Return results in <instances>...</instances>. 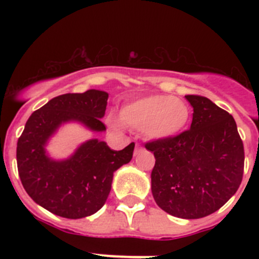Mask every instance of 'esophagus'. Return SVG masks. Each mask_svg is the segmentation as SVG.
<instances>
[{"mask_svg": "<svg viewBox=\"0 0 259 259\" xmlns=\"http://www.w3.org/2000/svg\"><path fill=\"white\" fill-rule=\"evenodd\" d=\"M143 150H144V149H143V146H142V145H140V144H137V145H135V149H134V156L139 155V154L142 153Z\"/></svg>", "mask_w": 259, "mask_h": 259, "instance_id": "esophagus-1", "label": "esophagus"}]
</instances>
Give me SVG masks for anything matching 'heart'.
<instances>
[{
	"label": "heart",
	"mask_w": 259,
	"mask_h": 259,
	"mask_svg": "<svg viewBox=\"0 0 259 259\" xmlns=\"http://www.w3.org/2000/svg\"><path fill=\"white\" fill-rule=\"evenodd\" d=\"M120 117L125 125L144 132L151 139H169L185 129L190 109L182 99L156 94L126 104L121 109ZM108 120L111 126H121V121L114 116H109Z\"/></svg>",
	"instance_id": "heart-1"
}]
</instances>
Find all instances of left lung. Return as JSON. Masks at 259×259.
Here are the masks:
<instances>
[{"label": "left lung", "instance_id": "8db88e82", "mask_svg": "<svg viewBox=\"0 0 259 259\" xmlns=\"http://www.w3.org/2000/svg\"><path fill=\"white\" fill-rule=\"evenodd\" d=\"M193 106L189 130L148 142L154 153L151 193L166 213L183 219L207 217L238 190L244 148L233 116L204 96H185Z\"/></svg>", "mask_w": 259, "mask_h": 259}]
</instances>
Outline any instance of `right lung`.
<instances>
[{
	"mask_svg": "<svg viewBox=\"0 0 259 259\" xmlns=\"http://www.w3.org/2000/svg\"><path fill=\"white\" fill-rule=\"evenodd\" d=\"M109 94L100 90L64 94L51 99L28 117L17 142L21 183L33 202L56 215L79 219L96 213L109 197L114 171L133 158L134 143L113 150L91 139L65 160L46 155L49 138L67 121H79L93 132H104Z\"/></svg>",
	"mask_w": 259,
	"mask_h": 259,
	"instance_id": "add662e5",
	"label": "right lung"
}]
</instances>
